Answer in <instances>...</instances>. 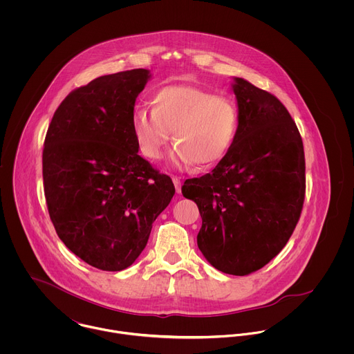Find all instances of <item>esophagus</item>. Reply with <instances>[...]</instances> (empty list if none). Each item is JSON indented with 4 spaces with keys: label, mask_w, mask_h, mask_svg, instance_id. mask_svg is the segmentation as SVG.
Instances as JSON below:
<instances>
[{
    "label": "esophagus",
    "mask_w": 354,
    "mask_h": 354,
    "mask_svg": "<svg viewBox=\"0 0 354 354\" xmlns=\"http://www.w3.org/2000/svg\"><path fill=\"white\" fill-rule=\"evenodd\" d=\"M173 184L176 187V192L181 194V180L178 177H173Z\"/></svg>",
    "instance_id": "1"
}]
</instances>
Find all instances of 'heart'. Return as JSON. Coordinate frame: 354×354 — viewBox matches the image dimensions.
I'll return each mask as SVG.
<instances>
[{"mask_svg":"<svg viewBox=\"0 0 354 354\" xmlns=\"http://www.w3.org/2000/svg\"><path fill=\"white\" fill-rule=\"evenodd\" d=\"M152 109L132 114V132L142 153L158 160L173 139L177 167L214 165L232 149L240 124L237 103L195 86H166L152 95Z\"/></svg>","mask_w":354,"mask_h":354,"instance_id":"heart-1","label":"heart"}]
</instances>
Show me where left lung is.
<instances>
[{
  "mask_svg": "<svg viewBox=\"0 0 354 354\" xmlns=\"http://www.w3.org/2000/svg\"><path fill=\"white\" fill-rule=\"evenodd\" d=\"M240 124L229 152L211 173L181 191L198 204V247L216 270L248 275L289 241L303 209L305 158L286 107L245 79L232 84Z\"/></svg>",
  "mask_w": 354,
  "mask_h": 354,
  "instance_id": "left-lung-1",
  "label": "left lung"
}]
</instances>
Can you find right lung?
Returning a JSON list of instances; mask_svg holds the SVG:
<instances>
[{"label":"right lung","mask_w":354,"mask_h":354,"mask_svg":"<svg viewBox=\"0 0 354 354\" xmlns=\"http://www.w3.org/2000/svg\"><path fill=\"white\" fill-rule=\"evenodd\" d=\"M151 73L94 79L55 110L45 139L44 187L51 222L69 251L103 271L129 267L176 189L143 159L132 132L138 95Z\"/></svg>","instance_id":"right-lung-1"}]
</instances>
